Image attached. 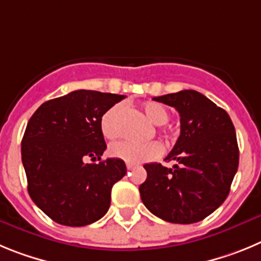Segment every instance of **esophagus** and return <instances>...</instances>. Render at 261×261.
Returning <instances> with one entry per match:
<instances>
[{"label":"esophagus","instance_id":"esophagus-1","mask_svg":"<svg viewBox=\"0 0 261 261\" xmlns=\"http://www.w3.org/2000/svg\"><path fill=\"white\" fill-rule=\"evenodd\" d=\"M126 168H127V170H133L134 168H135V165H134V164H126Z\"/></svg>","mask_w":261,"mask_h":261}]
</instances>
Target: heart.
<instances>
[{"label":"heart","mask_w":261,"mask_h":261,"mask_svg":"<svg viewBox=\"0 0 261 261\" xmlns=\"http://www.w3.org/2000/svg\"><path fill=\"white\" fill-rule=\"evenodd\" d=\"M142 110L148 121L153 125L160 126L159 134L163 135L166 140H170V131L164 127L169 121V110L163 104L156 101H147L142 105ZM126 114V107L123 104H116L105 112L100 121V127L102 134L108 139H117L122 134V125ZM110 156L123 160L128 164H143L147 161L157 159L161 153V147L157 143H147V144H134L128 142L114 143L109 148Z\"/></svg>","instance_id":"heart-1"}]
</instances>
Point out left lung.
<instances>
[{
    "label": "left lung",
    "instance_id": "8db88e82",
    "mask_svg": "<svg viewBox=\"0 0 261 261\" xmlns=\"http://www.w3.org/2000/svg\"><path fill=\"white\" fill-rule=\"evenodd\" d=\"M177 109L180 135L165 160L173 169L145 164L139 186L149 212L173 224H194L210 216L227 198L239 164L236 128L229 114L194 90L153 97Z\"/></svg>",
    "mask_w": 261,
    "mask_h": 261
}]
</instances>
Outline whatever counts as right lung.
<instances>
[{"mask_svg":"<svg viewBox=\"0 0 261 261\" xmlns=\"http://www.w3.org/2000/svg\"><path fill=\"white\" fill-rule=\"evenodd\" d=\"M123 95L72 91L40 105L22 139L28 194L57 224L84 226L108 212L112 187L125 177L123 160H101L100 121ZM90 156L97 164H86Z\"/></svg>","mask_w":261,"mask_h":261,"instance_id":"1","label":"right lung"}]
</instances>
